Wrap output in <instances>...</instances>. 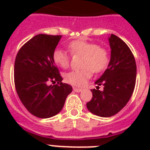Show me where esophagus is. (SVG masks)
Returning a JSON list of instances; mask_svg holds the SVG:
<instances>
[{"label":"esophagus","mask_w":150,"mask_h":150,"mask_svg":"<svg viewBox=\"0 0 150 150\" xmlns=\"http://www.w3.org/2000/svg\"><path fill=\"white\" fill-rule=\"evenodd\" d=\"M73 90L75 91H76V92H80V91H82V88H73Z\"/></svg>","instance_id":"34e87169"}]
</instances>
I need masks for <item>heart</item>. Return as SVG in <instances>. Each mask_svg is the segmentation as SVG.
I'll list each match as a JSON object with an SVG mask.
<instances>
[{"label":"heart","mask_w":150,"mask_h":150,"mask_svg":"<svg viewBox=\"0 0 150 150\" xmlns=\"http://www.w3.org/2000/svg\"><path fill=\"white\" fill-rule=\"evenodd\" d=\"M70 52L74 56H83L80 70L68 72L65 76L66 81L74 86H83L91 78L93 72L100 73L108 68L111 60V53L106 47L100 46L97 43L78 39L69 43ZM53 60L56 65L62 69L69 67L71 54L61 49L53 52Z\"/></svg>","instance_id":"1"}]
</instances>
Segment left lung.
<instances>
[{
    "instance_id": "left-lung-1",
    "label": "left lung",
    "mask_w": 150,
    "mask_h": 150,
    "mask_svg": "<svg viewBox=\"0 0 150 150\" xmlns=\"http://www.w3.org/2000/svg\"><path fill=\"white\" fill-rule=\"evenodd\" d=\"M111 60L100 78L96 81V89H91L92 98L87 108L91 113L109 117L122 109L132 96L136 84L137 65L128 45L114 34L109 38ZM104 86L99 90V86Z\"/></svg>"
}]
</instances>
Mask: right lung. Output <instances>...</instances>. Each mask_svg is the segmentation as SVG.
<instances>
[{
    "label": "right lung",
    "mask_w": 150,
    "mask_h": 150,
    "mask_svg": "<svg viewBox=\"0 0 150 150\" xmlns=\"http://www.w3.org/2000/svg\"><path fill=\"white\" fill-rule=\"evenodd\" d=\"M61 35L38 34L18 50L14 63L16 91L25 108L34 116L49 118L62 110L72 91L53 60ZM51 81L54 85L48 84Z\"/></svg>",
    "instance_id": "right-lung-1"
}]
</instances>
